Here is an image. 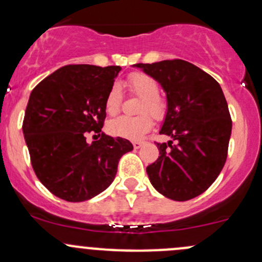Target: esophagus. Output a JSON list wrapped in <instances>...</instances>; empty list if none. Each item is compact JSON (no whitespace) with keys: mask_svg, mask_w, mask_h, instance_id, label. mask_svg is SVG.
I'll return each instance as SVG.
<instances>
[{"mask_svg":"<svg viewBox=\"0 0 262 262\" xmlns=\"http://www.w3.org/2000/svg\"><path fill=\"white\" fill-rule=\"evenodd\" d=\"M144 144V142H142V141H137V142H133V147L136 148V149H139V148H141L142 146H143Z\"/></svg>","mask_w":262,"mask_h":262,"instance_id":"esophagus-1","label":"esophagus"}]
</instances>
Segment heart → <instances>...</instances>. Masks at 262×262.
<instances>
[{"instance_id":"b5f03b06","label":"heart","mask_w":262,"mask_h":262,"mask_svg":"<svg viewBox=\"0 0 262 262\" xmlns=\"http://www.w3.org/2000/svg\"><path fill=\"white\" fill-rule=\"evenodd\" d=\"M126 84L132 94L141 96L139 104V116H119L107 125V130L112 136L119 138L136 139L142 138L152 129L153 119L146 112H149L156 119L163 118L166 113V102L158 96V84L150 76L142 72L132 73L126 80ZM121 89L119 84H113L105 99V110L109 115H115L120 110Z\"/></svg>"}]
</instances>
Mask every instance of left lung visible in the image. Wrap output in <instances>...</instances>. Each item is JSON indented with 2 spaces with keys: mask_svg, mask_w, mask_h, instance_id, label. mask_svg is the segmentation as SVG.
<instances>
[{
  "mask_svg": "<svg viewBox=\"0 0 262 262\" xmlns=\"http://www.w3.org/2000/svg\"><path fill=\"white\" fill-rule=\"evenodd\" d=\"M134 67L165 90L167 113L157 143L160 156L147 167L150 184L176 202L203 194L221 173L228 153L232 120L221 86L210 75L182 59L138 63Z\"/></svg>",
  "mask_w": 262,
  "mask_h": 262,
  "instance_id": "left-lung-1",
  "label": "left lung"
}]
</instances>
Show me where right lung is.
I'll use <instances>...</instances> for the list:
<instances>
[{
    "label": "right lung",
    "mask_w": 262,
    "mask_h": 262,
    "mask_svg": "<svg viewBox=\"0 0 262 262\" xmlns=\"http://www.w3.org/2000/svg\"><path fill=\"white\" fill-rule=\"evenodd\" d=\"M120 70L64 66L31 91L23 123L31 166L60 199L78 203L99 195L114 181L121 156L133 149L128 139L104 133L99 141L85 142L90 131L101 133L105 99Z\"/></svg>",
    "instance_id": "obj_1"
}]
</instances>
